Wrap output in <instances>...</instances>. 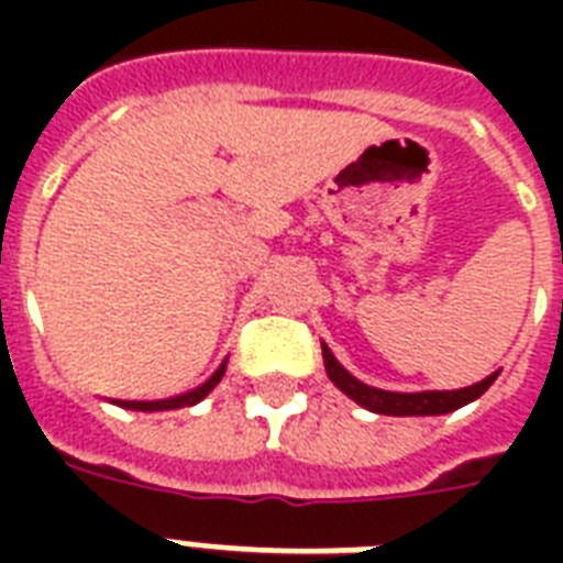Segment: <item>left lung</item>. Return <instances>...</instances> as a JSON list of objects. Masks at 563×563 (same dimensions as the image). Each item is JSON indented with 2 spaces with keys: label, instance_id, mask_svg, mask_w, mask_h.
Listing matches in <instances>:
<instances>
[{
  "label": "left lung",
  "instance_id": "8db88e82",
  "mask_svg": "<svg viewBox=\"0 0 563 563\" xmlns=\"http://www.w3.org/2000/svg\"><path fill=\"white\" fill-rule=\"evenodd\" d=\"M221 376H224V365H221L216 374L207 379L203 385H198V388H192V391L187 394H178V397H169V400H157V402H145V400H125L119 402L122 409H134V411H163V409H184V406H195L198 400H203L207 394L216 388V385L221 383Z\"/></svg>",
  "mask_w": 563,
  "mask_h": 563
}]
</instances>
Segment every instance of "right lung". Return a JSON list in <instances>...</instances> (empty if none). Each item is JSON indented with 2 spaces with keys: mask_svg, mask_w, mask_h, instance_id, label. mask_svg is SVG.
Here are the masks:
<instances>
[{
  "mask_svg": "<svg viewBox=\"0 0 563 563\" xmlns=\"http://www.w3.org/2000/svg\"><path fill=\"white\" fill-rule=\"evenodd\" d=\"M324 368L327 376L333 379L344 394H351L353 400L365 406V409L376 411V415H394V418H411V415H446V411H455L473 402L479 394H485L494 376L482 379V383L471 385V388H459V391H383V388H368L365 383H360L356 376H351L347 371L335 362V356L330 353V347L324 344Z\"/></svg>",
  "mask_w": 563,
  "mask_h": 563,
  "instance_id": "1",
  "label": "right lung"
}]
</instances>
